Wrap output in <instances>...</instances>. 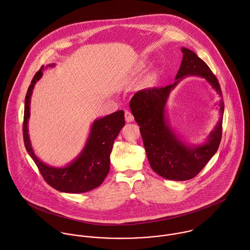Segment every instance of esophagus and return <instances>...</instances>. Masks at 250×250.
<instances>
[{
	"label": "esophagus",
	"mask_w": 250,
	"mask_h": 250,
	"mask_svg": "<svg viewBox=\"0 0 250 250\" xmlns=\"http://www.w3.org/2000/svg\"><path fill=\"white\" fill-rule=\"evenodd\" d=\"M125 120L126 122H133L134 121V115L131 113V111L129 110H126L125 111Z\"/></svg>",
	"instance_id": "obj_1"
}]
</instances>
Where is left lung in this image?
<instances>
[{"label":"left lung","instance_id":"left-lung-1","mask_svg":"<svg viewBox=\"0 0 250 250\" xmlns=\"http://www.w3.org/2000/svg\"><path fill=\"white\" fill-rule=\"evenodd\" d=\"M183 60L175 82L160 88L138 91L130 102L135 120L141 127L146 155L152 169L160 176L173 181L195 177L216 153L222 135L224 103L220 85L209 66L191 50L182 47ZM205 78L220 96L217 104L219 121L204 143L189 145L176 133L166 115L171 91L186 76Z\"/></svg>","mask_w":250,"mask_h":250}]
</instances>
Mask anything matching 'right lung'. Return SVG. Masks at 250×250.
I'll return each instance as SVG.
<instances>
[{"mask_svg": "<svg viewBox=\"0 0 250 250\" xmlns=\"http://www.w3.org/2000/svg\"><path fill=\"white\" fill-rule=\"evenodd\" d=\"M56 63L42 66L36 73L28 88L24 110V143L27 152L36 163L44 180L54 188L66 193H82L99 187L109 171V155L113 142L125 125L124 111L118 110L104 117L96 118L90 127L86 143L79 155L62 167H51L43 163L35 153L29 135V118L31 115V98L36 83L41 79L43 70L55 67Z\"/></svg>", "mask_w": 250, "mask_h": 250, "instance_id": "right-lung-1", "label": "right lung"}]
</instances>
